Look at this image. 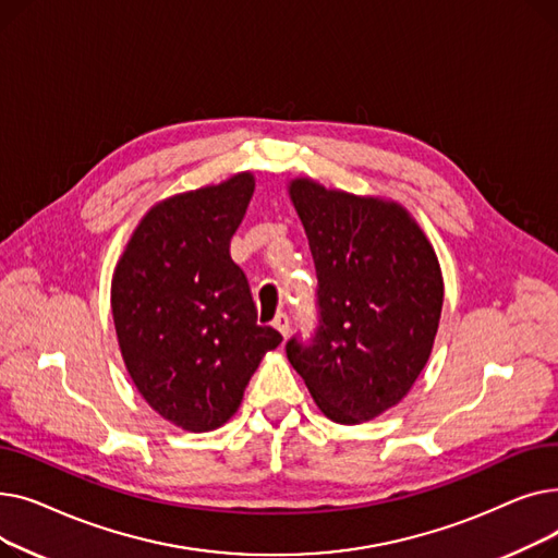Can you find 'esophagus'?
Returning <instances> with one entry per match:
<instances>
[{
	"label": "esophagus",
	"mask_w": 558,
	"mask_h": 558,
	"mask_svg": "<svg viewBox=\"0 0 558 558\" xmlns=\"http://www.w3.org/2000/svg\"><path fill=\"white\" fill-rule=\"evenodd\" d=\"M274 328H276L282 337H287V335H289V316H287V314H278V316L274 318Z\"/></svg>",
	"instance_id": "1"
}]
</instances>
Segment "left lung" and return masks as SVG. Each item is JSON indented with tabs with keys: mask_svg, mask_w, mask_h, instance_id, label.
<instances>
[{
	"mask_svg": "<svg viewBox=\"0 0 558 558\" xmlns=\"http://www.w3.org/2000/svg\"><path fill=\"white\" fill-rule=\"evenodd\" d=\"M289 198L310 240L320 328L287 357L316 407L360 425L396 407L425 368L444 310L441 264L404 205L291 179Z\"/></svg>",
	"mask_w": 558,
	"mask_h": 558,
	"instance_id": "obj_1",
	"label": "left lung"
}]
</instances>
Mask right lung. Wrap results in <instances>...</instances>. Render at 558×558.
<instances>
[{
	"label": "right lung",
	"instance_id": "1",
	"mask_svg": "<svg viewBox=\"0 0 558 558\" xmlns=\"http://www.w3.org/2000/svg\"><path fill=\"white\" fill-rule=\"evenodd\" d=\"M255 175L167 196L117 259L110 305L135 389L171 425L201 434L238 412L251 375L282 337L257 326L244 271L230 257Z\"/></svg>",
	"mask_w": 558,
	"mask_h": 558
}]
</instances>
